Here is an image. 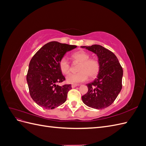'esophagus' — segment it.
I'll list each match as a JSON object with an SVG mask.
<instances>
[{
    "label": "esophagus",
    "mask_w": 146,
    "mask_h": 146,
    "mask_svg": "<svg viewBox=\"0 0 146 146\" xmlns=\"http://www.w3.org/2000/svg\"><path fill=\"white\" fill-rule=\"evenodd\" d=\"M78 86V84H72V85H71V86H72V88H75V87H76V86Z\"/></svg>",
    "instance_id": "1"
}]
</instances>
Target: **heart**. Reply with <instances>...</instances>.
Wrapping results in <instances>:
<instances>
[{
	"instance_id": "1",
	"label": "heart",
	"mask_w": 146,
	"mask_h": 146,
	"mask_svg": "<svg viewBox=\"0 0 146 146\" xmlns=\"http://www.w3.org/2000/svg\"><path fill=\"white\" fill-rule=\"evenodd\" d=\"M71 57L74 62L79 63L77 68L78 72L68 76L66 78L68 83H81L87 80L88 77L92 80L98 76L100 69L99 61L96 58H90V55L88 53L83 50H79L74 53ZM59 67L63 74L68 75L70 73V64L65 57L60 59Z\"/></svg>"
}]
</instances>
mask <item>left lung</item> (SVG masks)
<instances>
[{
    "instance_id": "left-lung-1",
    "label": "left lung",
    "mask_w": 146,
    "mask_h": 146,
    "mask_svg": "<svg viewBox=\"0 0 146 146\" xmlns=\"http://www.w3.org/2000/svg\"><path fill=\"white\" fill-rule=\"evenodd\" d=\"M96 54L100 64V72L94 82L87 84L88 91L82 96L83 102L95 109L111 105L122 89L123 69L116 56L103 46H81Z\"/></svg>"
}]
</instances>
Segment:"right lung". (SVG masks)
Segmentation results:
<instances>
[{
  "mask_svg": "<svg viewBox=\"0 0 146 146\" xmlns=\"http://www.w3.org/2000/svg\"><path fill=\"white\" fill-rule=\"evenodd\" d=\"M57 41L44 45L31 59L27 82L31 98L40 107L54 109L64 103L71 85L58 86L65 80L59 67V61L66 52L76 48Z\"/></svg>",
  "mask_w": 146,
  "mask_h": 146,
  "instance_id": "1",
  "label": "right lung"
}]
</instances>
